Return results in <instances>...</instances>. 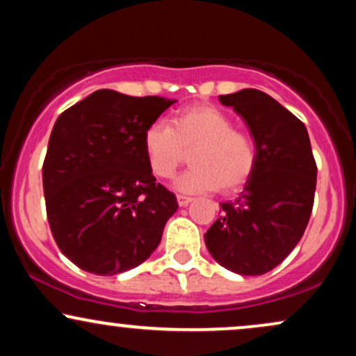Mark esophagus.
<instances>
[{
	"mask_svg": "<svg viewBox=\"0 0 356 356\" xmlns=\"http://www.w3.org/2000/svg\"><path fill=\"white\" fill-rule=\"evenodd\" d=\"M191 201H192V199L187 197V195H177V204H179V206H181V207H186L187 204H189Z\"/></svg>",
	"mask_w": 356,
	"mask_h": 356,
	"instance_id": "1",
	"label": "esophagus"
}]
</instances>
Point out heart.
<instances>
[{"label":"heart","mask_w":356,"mask_h":356,"mask_svg":"<svg viewBox=\"0 0 356 356\" xmlns=\"http://www.w3.org/2000/svg\"><path fill=\"white\" fill-rule=\"evenodd\" d=\"M142 147L150 172L159 179L172 177L191 152V169L175 179L182 192L226 194L239 191L249 181L257 162L256 142L246 130L214 105H191L164 122H152L144 130Z\"/></svg>","instance_id":"b5f03b06"}]
</instances>
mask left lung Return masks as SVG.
<instances>
[{
	"instance_id": "left-lung-1",
	"label": "left lung",
	"mask_w": 356,
	"mask_h": 356,
	"mask_svg": "<svg viewBox=\"0 0 356 356\" xmlns=\"http://www.w3.org/2000/svg\"><path fill=\"white\" fill-rule=\"evenodd\" d=\"M219 102L246 122L257 162L239 197L220 204L204 241L220 266L259 276L300 243L313 209L316 162L303 122L268 93L244 88Z\"/></svg>"
}]
</instances>
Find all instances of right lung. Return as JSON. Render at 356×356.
I'll return each instance as SVG.
<instances>
[{
	"label": "right lung",
	"mask_w": 356,
	"mask_h": 356,
	"mask_svg": "<svg viewBox=\"0 0 356 356\" xmlns=\"http://www.w3.org/2000/svg\"><path fill=\"white\" fill-rule=\"evenodd\" d=\"M172 104L97 90L56 118L43 162L47 216L60 251L83 271H129L161 243L179 206L155 182L142 136Z\"/></svg>",
	"instance_id": "add662e5"
}]
</instances>
